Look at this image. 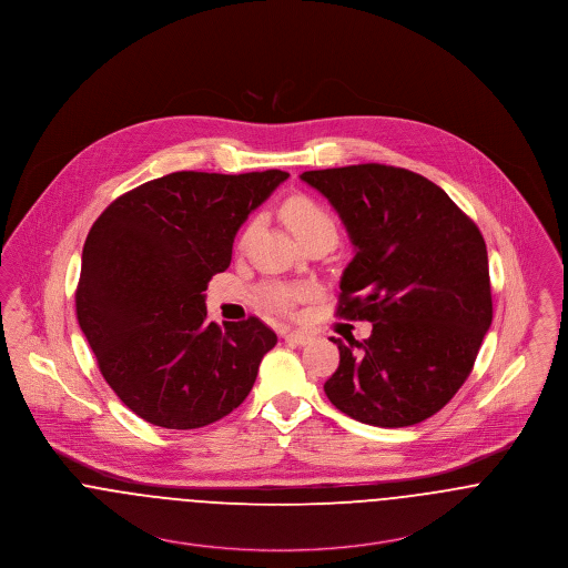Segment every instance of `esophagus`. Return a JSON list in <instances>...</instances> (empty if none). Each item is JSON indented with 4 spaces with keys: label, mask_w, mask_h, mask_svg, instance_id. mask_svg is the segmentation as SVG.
<instances>
[{
    "label": "esophagus",
    "mask_w": 568,
    "mask_h": 568,
    "mask_svg": "<svg viewBox=\"0 0 568 568\" xmlns=\"http://www.w3.org/2000/svg\"><path fill=\"white\" fill-rule=\"evenodd\" d=\"M311 338H313L311 334L302 333V331H290V333L285 334V341L294 343V345H306Z\"/></svg>",
    "instance_id": "1"
}]
</instances>
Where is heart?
<instances>
[{"label": "heart", "mask_w": 568, "mask_h": 568, "mask_svg": "<svg viewBox=\"0 0 568 568\" xmlns=\"http://www.w3.org/2000/svg\"><path fill=\"white\" fill-rule=\"evenodd\" d=\"M281 216L301 242L311 235H331L336 240V221H334L333 214L313 197H306V195L290 197L281 207ZM251 230H253V223L246 227L244 237L251 234ZM302 296H304L302 290H290V287H278V285H267L264 290V301L272 308L283 311V313L292 311V306Z\"/></svg>", "instance_id": "1"}]
</instances>
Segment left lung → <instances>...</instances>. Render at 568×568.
<instances>
[{
    "label": "left lung",
    "mask_w": 568,
    "mask_h": 568,
    "mask_svg": "<svg viewBox=\"0 0 568 568\" xmlns=\"http://www.w3.org/2000/svg\"><path fill=\"white\" fill-rule=\"evenodd\" d=\"M354 244L336 313L367 320L343 343L324 390L373 427H409L439 412L474 367L494 304L485 240L432 180L388 165L304 171Z\"/></svg>",
    "instance_id": "1"
}]
</instances>
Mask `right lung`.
Wrapping results in <instances>:
<instances>
[{
	"label": "right lung",
	"instance_id": "1",
	"mask_svg": "<svg viewBox=\"0 0 568 568\" xmlns=\"http://www.w3.org/2000/svg\"><path fill=\"white\" fill-rule=\"evenodd\" d=\"M287 178L175 171L109 203L92 225L77 320L102 377L143 420L200 429L248 397L276 334L257 317L210 322L203 292L230 267L240 225Z\"/></svg>",
	"mask_w": 568,
	"mask_h": 568
}]
</instances>
